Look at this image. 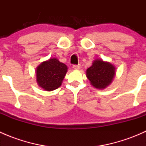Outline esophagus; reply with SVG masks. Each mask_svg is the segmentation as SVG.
Listing matches in <instances>:
<instances>
[{"label":"esophagus","mask_w":146,"mask_h":146,"mask_svg":"<svg viewBox=\"0 0 146 146\" xmlns=\"http://www.w3.org/2000/svg\"><path fill=\"white\" fill-rule=\"evenodd\" d=\"M73 68L74 69H76V70H78V69H80V64H78V65H73Z\"/></svg>","instance_id":"34e87169"}]
</instances>
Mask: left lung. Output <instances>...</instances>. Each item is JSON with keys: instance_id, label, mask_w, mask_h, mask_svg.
<instances>
[{"instance_id": "left-lung-1", "label": "left lung", "mask_w": 146, "mask_h": 146, "mask_svg": "<svg viewBox=\"0 0 146 146\" xmlns=\"http://www.w3.org/2000/svg\"><path fill=\"white\" fill-rule=\"evenodd\" d=\"M116 68L110 63L95 59L86 70V76L90 84L97 89H104L112 82Z\"/></svg>"}]
</instances>
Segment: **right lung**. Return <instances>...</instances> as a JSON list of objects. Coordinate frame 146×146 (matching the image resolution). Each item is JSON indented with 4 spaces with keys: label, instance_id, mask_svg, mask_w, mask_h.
Here are the masks:
<instances>
[{
    "label": "right lung",
    "instance_id": "right-lung-1",
    "mask_svg": "<svg viewBox=\"0 0 146 146\" xmlns=\"http://www.w3.org/2000/svg\"><path fill=\"white\" fill-rule=\"evenodd\" d=\"M68 67L57 58H49L42 62L36 69V82L46 91H52L61 85Z\"/></svg>",
    "mask_w": 146,
    "mask_h": 146
}]
</instances>
